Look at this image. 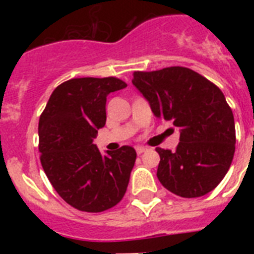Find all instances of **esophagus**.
<instances>
[{"mask_svg": "<svg viewBox=\"0 0 254 254\" xmlns=\"http://www.w3.org/2000/svg\"><path fill=\"white\" fill-rule=\"evenodd\" d=\"M147 149L145 146H137L135 147V151H137V154H142V153H145Z\"/></svg>", "mask_w": 254, "mask_h": 254, "instance_id": "obj_1", "label": "esophagus"}]
</instances>
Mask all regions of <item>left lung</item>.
<instances>
[{
	"instance_id": "left-lung-1",
	"label": "left lung",
	"mask_w": 254,
	"mask_h": 254,
	"mask_svg": "<svg viewBox=\"0 0 254 254\" xmlns=\"http://www.w3.org/2000/svg\"><path fill=\"white\" fill-rule=\"evenodd\" d=\"M131 83L158 119L181 129L177 150L157 147V177L165 189L182 197L203 196L216 187L231 167L236 130L231 107L219 87L186 67L135 71Z\"/></svg>"
}]
</instances>
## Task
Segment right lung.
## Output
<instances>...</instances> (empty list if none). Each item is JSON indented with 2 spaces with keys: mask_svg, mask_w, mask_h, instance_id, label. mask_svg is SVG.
Wrapping results in <instances>:
<instances>
[{
  "mask_svg": "<svg viewBox=\"0 0 254 254\" xmlns=\"http://www.w3.org/2000/svg\"><path fill=\"white\" fill-rule=\"evenodd\" d=\"M125 87L113 76L71 79L54 89L39 117L42 167L59 196L79 211H107L127 192L134 149L103 155L93 145L107 121V96Z\"/></svg>",
  "mask_w": 254,
  "mask_h": 254,
  "instance_id": "add662e5",
  "label": "right lung"
}]
</instances>
